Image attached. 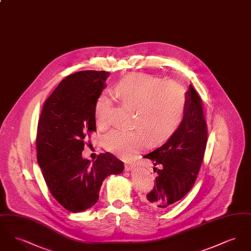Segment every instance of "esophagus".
Wrapping results in <instances>:
<instances>
[{
	"label": "esophagus",
	"instance_id": "obj_1",
	"mask_svg": "<svg viewBox=\"0 0 251 251\" xmlns=\"http://www.w3.org/2000/svg\"><path fill=\"white\" fill-rule=\"evenodd\" d=\"M133 165L132 164H125V170L126 171H129V170H131L132 168H133Z\"/></svg>",
	"mask_w": 251,
	"mask_h": 251
}]
</instances>
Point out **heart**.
I'll return each instance as SVG.
<instances>
[{"label": "heart", "mask_w": 251, "mask_h": 251, "mask_svg": "<svg viewBox=\"0 0 251 251\" xmlns=\"http://www.w3.org/2000/svg\"><path fill=\"white\" fill-rule=\"evenodd\" d=\"M120 101L134 108L133 130L115 129L105 137V148L116 155L130 158L149 143L166 140L179 128L184 117L186 92L173 80L133 73L123 77L114 87ZM113 103L107 93L96 101L95 120L99 128L106 129L112 122Z\"/></svg>", "instance_id": "b5f03b06"}]
</instances>
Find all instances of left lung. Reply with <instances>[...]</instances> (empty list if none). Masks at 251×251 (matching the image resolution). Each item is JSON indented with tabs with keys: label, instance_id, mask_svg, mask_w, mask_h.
<instances>
[{
	"label": "left lung",
	"instance_id": "8db88e82",
	"mask_svg": "<svg viewBox=\"0 0 251 251\" xmlns=\"http://www.w3.org/2000/svg\"><path fill=\"white\" fill-rule=\"evenodd\" d=\"M208 130L202 100L189 85L184 117L166 143L144 156L151 160L157 172L154 187L145 202L158 211L174 207L192 189L201 167Z\"/></svg>",
	"mask_w": 251,
	"mask_h": 251
}]
</instances>
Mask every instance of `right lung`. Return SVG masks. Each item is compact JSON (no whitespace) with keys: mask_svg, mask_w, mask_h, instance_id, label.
<instances>
[{"mask_svg":"<svg viewBox=\"0 0 251 251\" xmlns=\"http://www.w3.org/2000/svg\"><path fill=\"white\" fill-rule=\"evenodd\" d=\"M109 73L84 71L66 77L46 100L37 125L36 156L49 190L65 209L79 213L99 200L104 179L124 165L110 152L90 165L85 138L96 131L95 104Z\"/></svg>","mask_w":251,"mask_h":251,"instance_id":"obj_1","label":"right lung"}]
</instances>
